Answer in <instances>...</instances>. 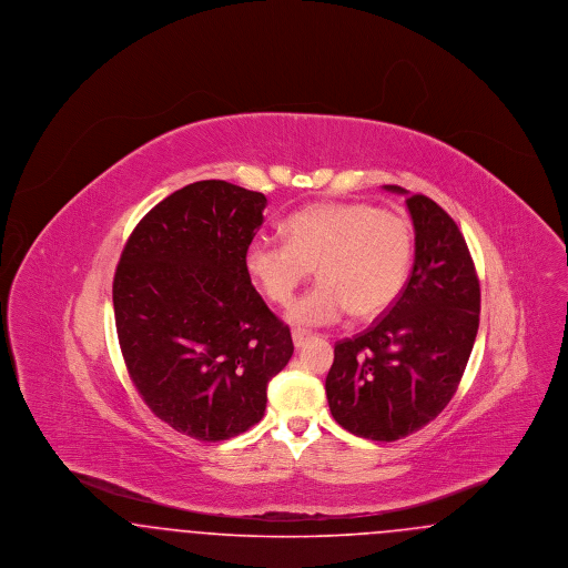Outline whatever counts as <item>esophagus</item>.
I'll return each mask as SVG.
<instances>
[{
    "mask_svg": "<svg viewBox=\"0 0 568 568\" xmlns=\"http://www.w3.org/2000/svg\"><path fill=\"white\" fill-rule=\"evenodd\" d=\"M292 338H294V345H296V349H300V347H304V345L308 343L311 334H308V332H302V329H294V332H292Z\"/></svg>",
    "mask_w": 568,
    "mask_h": 568,
    "instance_id": "esophagus-1",
    "label": "esophagus"
}]
</instances>
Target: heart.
<instances>
[{
	"label": "heart",
	"instance_id": "b5f03b06",
	"mask_svg": "<svg viewBox=\"0 0 568 568\" xmlns=\"http://www.w3.org/2000/svg\"><path fill=\"white\" fill-rule=\"evenodd\" d=\"M285 241L253 239L244 268L274 304L292 302L317 268L322 278L287 311L304 327L336 324L349 311L375 317L405 290L413 266V227L394 211L366 202H320L283 223Z\"/></svg>",
	"mask_w": 568,
	"mask_h": 568
}]
</instances>
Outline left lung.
I'll return each mask as SVG.
<instances>
[{
  "label": "left lung",
  "instance_id": "8db88e82",
  "mask_svg": "<svg viewBox=\"0 0 568 568\" xmlns=\"http://www.w3.org/2000/svg\"><path fill=\"white\" fill-rule=\"evenodd\" d=\"M406 209L415 262L405 290L368 329L336 343L325 377L332 417L383 443L417 433L449 405L481 311L479 278L456 221L422 193L408 195Z\"/></svg>",
  "mask_w": 568,
  "mask_h": 568
}]
</instances>
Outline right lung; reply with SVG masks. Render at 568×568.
Returning <instances> with one entry per match:
<instances>
[{"label": "right lung", "instance_id": "obj_1", "mask_svg": "<svg viewBox=\"0 0 568 568\" xmlns=\"http://www.w3.org/2000/svg\"><path fill=\"white\" fill-rule=\"evenodd\" d=\"M266 195L225 181L174 191L138 223L112 283L119 345L146 406L176 433L225 440L266 410L290 327L251 285L244 248Z\"/></svg>", "mask_w": 568, "mask_h": 568}]
</instances>
